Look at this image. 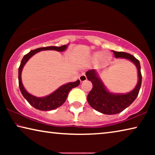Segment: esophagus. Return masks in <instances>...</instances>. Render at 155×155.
<instances>
[{"label":"esophagus","instance_id":"esophagus-1","mask_svg":"<svg viewBox=\"0 0 155 155\" xmlns=\"http://www.w3.org/2000/svg\"><path fill=\"white\" fill-rule=\"evenodd\" d=\"M79 80L81 82H84V81H85L86 80H87V77H86V76L85 74H83L79 77Z\"/></svg>","mask_w":155,"mask_h":155}]
</instances>
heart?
<instances>
[{
	"instance_id": "b5f03b06",
	"label": "heart",
	"mask_w": 155,
	"mask_h": 155,
	"mask_svg": "<svg viewBox=\"0 0 155 155\" xmlns=\"http://www.w3.org/2000/svg\"><path fill=\"white\" fill-rule=\"evenodd\" d=\"M112 59V54L109 51H97L91 56L94 63L99 61L101 65H106Z\"/></svg>"
}]
</instances>
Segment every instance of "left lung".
<instances>
[{
  "mask_svg": "<svg viewBox=\"0 0 155 155\" xmlns=\"http://www.w3.org/2000/svg\"><path fill=\"white\" fill-rule=\"evenodd\" d=\"M115 58L130 60L135 65L138 72V82L134 90L127 94H114L107 90L103 81L95 70H90L85 73L87 79L92 83L93 87L87 95V101L93 109L104 114L114 115L122 112L130 106L137 98L141 85V66L139 60L124 52L113 51Z\"/></svg>",
  "mask_w": 155,
  "mask_h": 155,
  "instance_id": "1",
  "label": "left lung"
}]
</instances>
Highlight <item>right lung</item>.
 <instances>
[{"instance_id":"1","label":"right lung","mask_w":155,"mask_h":155,"mask_svg":"<svg viewBox=\"0 0 155 155\" xmlns=\"http://www.w3.org/2000/svg\"><path fill=\"white\" fill-rule=\"evenodd\" d=\"M68 45H63L61 46H48L43 47V48H38L37 49L31 51L28 53L25 54L21 61L19 69H18V81H19V87L21 93L24 98L27 100L28 103L31 106H33L36 109L40 110V111H50V110L55 109L58 107H61L63 104L66 101L68 94L72 88L77 87L79 85L80 81L77 80L75 82H70L65 85L61 86L53 93L50 95L39 98V97L34 96L28 93L24 87L22 83V78H21V73L25 66L26 63L28 61L31 57L36 54L37 52L41 51H47V50H52V51H57L59 52L64 51L67 48Z\"/></svg>"}]
</instances>
